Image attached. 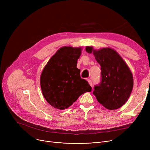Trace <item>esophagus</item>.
Here are the masks:
<instances>
[{"instance_id": "1", "label": "esophagus", "mask_w": 150, "mask_h": 150, "mask_svg": "<svg viewBox=\"0 0 150 150\" xmlns=\"http://www.w3.org/2000/svg\"><path fill=\"white\" fill-rule=\"evenodd\" d=\"M88 83H89V85L91 86V87H92V81H91V80L88 79Z\"/></svg>"}]
</instances>
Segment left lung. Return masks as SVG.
I'll list each match as a JSON object with an SVG mask.
<instances>
[{"mask_svg": "<svg viewBox=\"0 0 150 150\" xmlns=\"http://www.w3.org/2000/svg\"><path fill=\"white\" fill-rule=\"evenodd\" d=\"M86 51L93 53L101 66V81L94 88L93 95L105 108L115 110L127 103L133 88L131 71L120 55L107 47L98 50L86 46Z\"/></svg>", "mask_w": 150, "mask_h": 150, "instance_id": "left-lung-1", "label": "left lung"}]
</instances>
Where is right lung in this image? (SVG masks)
<instances>
[{
  "label": "right lung",
  "mask_w": 150,
  "mask_h": 150,
  "mask_svg": "<svg viewBox=\"0 0 150 150\" xmlns=\"http://www.w3.org/2000/svg\"><path fill=\"white\" fill-rule=\"evenodd\" d=\"M82 47L64 46L47 62L40 76L42 95L54 108L64 110L92 88L76 67Z\"/></svg>",
  "instance_id": "1"
}]
</instances>
